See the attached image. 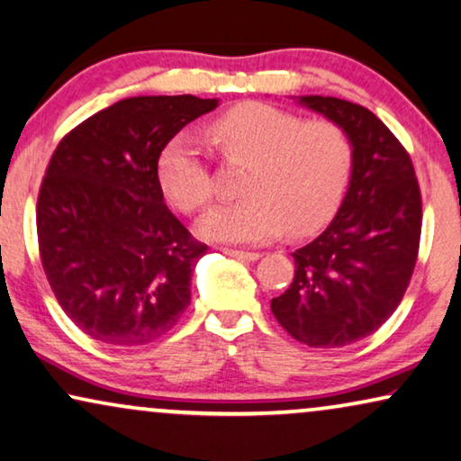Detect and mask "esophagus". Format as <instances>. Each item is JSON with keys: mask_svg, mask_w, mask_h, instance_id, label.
Masks as SVG:
<instances>
[{"mask_svg": "<svg viewBox=\"0 0 461 461\" xmlns=\"http://www.w3.org/2000/svg\"><path fill=\"white\" fill-rule=\"evenodd\" d=\"M225 255L228 257H233V258H238V261H246V263H250V261H257L258 257V252H249V250H233V249H225L223 250Z\"/></svg>", "mask_w": 461, "mask_h": 461, "instance_id": "esophagus-1", "label": "esophagus"}]
</instances>
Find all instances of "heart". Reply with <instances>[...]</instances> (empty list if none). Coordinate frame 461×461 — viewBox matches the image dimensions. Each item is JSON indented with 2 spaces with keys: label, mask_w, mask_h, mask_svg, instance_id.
I'll return each mask as SVG.
<instances>
[{
  "label": "heart",
  "mask_w": 461,
  "mask_h": 461,
  "mask_svg": "<svg viewBox=\"0 0 461 461\" xmlns=\"http://www.w3.org/2000/svg\"><path fill=\"white\" fill-rule=\"evenodd\" d=\"M206 138L223 160L249 168L246 198L206 212L198 223L203 238L261 244L286 230L309 236L339 211L353 168V141L339 122L303 121L269 104L244 102L211 121ZM157 179L168 203L184 212L204 209L212 198L211 171L187 133L158 152Z\"/></svg>",
  "instance_id": "heart-1"
}]
</instances>
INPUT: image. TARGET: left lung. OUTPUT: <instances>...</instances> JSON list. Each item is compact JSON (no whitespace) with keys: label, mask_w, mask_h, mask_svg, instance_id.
Instances as JSON below:
<instances>
[{"label":"left lung","mask_w":461,"mask_h":461,"mask_svg":"<svg viewBox=\"0 0 461 461\" xmlns=\"http://www.w3.org/2000/svg\"><path fill=\"white\" fill-rule=\"evenodd\" d=\"M298 104L345 129L353 168L332 223L293 252L294 280L271 298V311L303 345L345 347L375 332L410 286L422 196L410 154L372 110L323 95Z\"/></svg>","instance_id":"1"}]
</instances>
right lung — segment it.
Listing matches in <instances>:
<instances>
[{"mask_svg":"<svg viewBox=\"0 0 461 461\" xmlns=\"http://www.w3.org/2000/svg\"><path fill=\"white\" fill-rule=\"evenodd\" d=\"M196 95H138L75 127L51 157L37 200L43 271L75 326L113 347L171 330L190 304L206 246L167 209L158 152L217 108Z\"/></svg>","mask_w":461,"mask_h":461,"instance_id":"1","label":"right lung"}]
</instances>
